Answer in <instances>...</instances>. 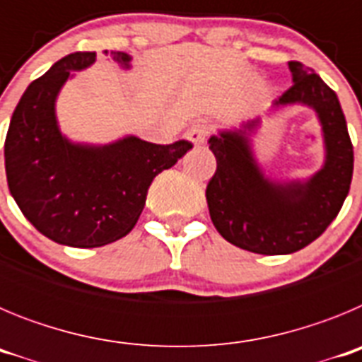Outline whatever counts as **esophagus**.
<instances>
[{
  "label": "esophagus",
  "mask_w": 362,
  "mask_h": 362,
  "mask_svg": "<svg viewBox=\"0 0 362 362\" xmlns=\"http://www.w3.org/2000/svg\"><path fill=\"white\" fill-rule=\"evenodd\" d=\"M209 130L210 127L206 123H196L187 130V137L194 145H201V143H204L206 136H209Z\"/></svg>",
  "instance_id": "1"
}]
</instances>
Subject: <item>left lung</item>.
Listing matches in <instances>:
<instances>
[{
  "label": "left lung",
  "mask_w": 362,
  "mask_h": 362,
  "mask_svg": "<svg viewBox=\"0 0 362 362\" xmlns=\"http://www.w3.org/2000/svg\"><path fill=\"white\" fill-rule=\"evenodd\" d=\"M288 69L293 85L276 105L315 108L326 143L322 170L306 183H272L252 158L246 130L221 132L209 141L217 161L206 185L214 226L226 241L254 254H292L315 241L337 217L354 174V145L337 94L303 63L288 62Z\"/></svg>",
  "instance_id": "left-lung-1"
}]
</instances>
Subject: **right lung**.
Wrapping results in <instances>:
<instances>
[{"mask_svg":"<svg viewBox=\"0 0 362 362\" xmlns=\"http://www.w3.org/2000/svg\"><path fill=\"white\" fill-rule=\"evenodd\" d=\"M103 54L129 66V54ZM94 62L95 52L69 54L34 79L5 139L6 183L19 210L45 238L76 248L124 238L141 216L153 177L192 148L185 139L156 145L124 137L108 146L66 141L57 129L54 101L72 70Z\"/></svg>","mask_w":362,"mask_h":362,"instance_id":"obj_1","label":"right lung"}]
</instances>
